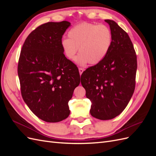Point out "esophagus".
<instances>
[{"instance_id":"esophagus-1","label":"esophagus","mask_w":156,"mask_h":156,"mask_svg":"<svg viewBox=\"0 0 156 156\" xmlns=\"http://www.w3.org/2000/svg\"><path fill=\"white\" fill-rule=\"evenodd\" d=\"M79 74L81 75L83 73V72H84V69L82 68H79Z\"/></svg>"}]
</instances>
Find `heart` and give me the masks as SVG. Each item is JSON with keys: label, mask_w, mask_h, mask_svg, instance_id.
<instances>
[{"label": "heart", "mask_w": 156, "mask_h": 156, "mask_svg": "<svg viewBox=\"0 0 156 156\" xmlns=\"http://www.w3.org/2000/svg\"><path fill=\"white\" fill-rule=\"evenodd\" d=\"M68 36V38L62 40L61 46L71 60L75 58L79 49L76 62L80 66L100 62L109 51L112 40V32L107 26L88 23L74 26Z\"/></svg>", "instance_id": "b5f03b06"}]
</instances>
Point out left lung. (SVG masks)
Returning <instances> with one entry per match:
<instances>
[{"label": "left lung", "mask_w": 156, "mask_h": 156, "mask_svg": "<svg viewBox=\"0 0 156 156\" xmlns=\"http://www.w3.org/2000/svg\"><path fill=\"white\" fill-rule=\"evenodd\" d=\"M112 40L105 57L82 73L81 82L96 119L106 120L119 115L128 104L135 87L137 62L128 34L117 23L105 20Z\"/></svg>", "instance_id": "1"}]
</instances>
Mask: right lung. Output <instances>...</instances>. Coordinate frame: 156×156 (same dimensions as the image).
Returning <instances> with one entry per match:
<instances>
[{"instance_id": "1", "label": "right lung", "mask_w": 156, "mask_h": 156, "mask_svg": "<svg viewBox=\"0 0 156 156\" xmlns=\"http://www.w3.org/2000/svg\"><path fill=\"white\" fill-rule=\"evenodd\" d=\"M66 21L41 25L28 36L18 62L23 100L31 111L47 122L68 117V102L80 83L78 68L64 54L61 46Z\"/></svg>"}]
</instances>
